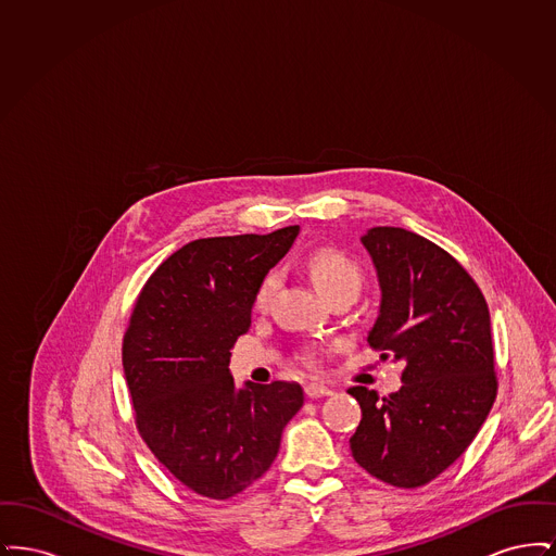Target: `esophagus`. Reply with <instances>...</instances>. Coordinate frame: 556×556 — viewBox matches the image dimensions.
Segmentation results:
<instances>
[{
    "label": "esophagus",
    "instance_id": "esophagus-1",
    "mask_svg": "<svg viewBox=\"0 0 556 556\" xmlns=\"http://www.w3.org/2000/svg\"><path fill=\"white\" fill-rule=\"evenodd\" d=\"M306 396H333V390H331V388H327V386H323V383H308V386H306Z\"/></svg>",
    "mask_w": 556,
    "mask_h": 556
}]
</instances>
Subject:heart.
I'll return each instance as SVG.
<instances>
[{
  "label": "heart",
  "instance_id": "obj_1",
  "mask_svg": "<svg viewBox=\"0 0 556 556\" xmlns=\"http://www.w3.org/2000/svg\"><path fill=\"white\" fill-rule=\"evenodd\" d=\"M306 270L323 298H329V295L342 293V291L352 293L356 298V293L361 290V283H363V273L358 265L336 248L313 250L306 258ZM275 288H277L275 275H268L256 291L254 306L265 308Z\"/></svg>",
  "mask_w": 556,
  "mask_h": 556
}]
</instances>
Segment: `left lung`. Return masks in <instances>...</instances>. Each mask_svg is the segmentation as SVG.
<instances>
[{
    "instance_id": "left-lung-1",
    "label": "left lung",
    "mask_w": 556,
    "mask_h": 556,
    "mask_svg": "<svg viewBox=\"0 0 556 556\" xmlns=\"http://www.w3.org/2000/svg\"><path fill=\"white\" fill-rule=\"evenodd\" d=\"M361 243L381 291L367 340L404 370L388 397L348 390L363 410L350 448L370 476L419 488L467 450L494 404L490 311L469 273L429 239L372 227Z\"/></svg>"
}]
</instances>
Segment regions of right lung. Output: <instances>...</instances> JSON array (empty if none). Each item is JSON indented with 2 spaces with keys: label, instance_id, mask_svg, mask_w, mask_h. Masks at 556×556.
Listing matches in <instances>:
<instances>
[{
  "label": "right lung",
  "instance_id": "obj_1",
  "mask_svg": "<svg viewBox=\"0 0 556 556\" xmlns=\"http://www.w3.org/2000/svg\"><path fill=\"white\" fill-rule=\"evenodd\" d=\"M298 233L291 225L189 241L137 298L123 369L139 433L173 476L206 498L227 501L265 476L304 404L295 381L239 388L229 370L256 291Z\"/></svg>",
  "mask_w": 556,
  "mask_h": 556
}]
</instances>
